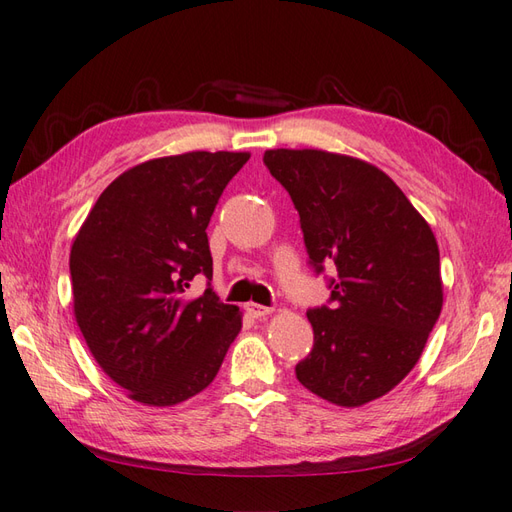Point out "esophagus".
Listing matches in <instances>:
<instances>
[{
    "instance_id": "1",
    "label": "esophagus",
    "mask_w": 512,
    "mask_h": 512,
    "mask_svg": "<svg viewBox=\"0 0 512 512\" xmlns=\"http://www.w3.org/2000/svg\"><path fill=\"white\" fill-rule=\"evenodd\" d=\"M246 312H248L253 319H264V317H268L270 312H273V308L259 306V303H246Z\"/></svg>"
}]
</instances>
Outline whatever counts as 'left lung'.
<instances>
[{
    "label": "left lung",
    "instance_id": "obj_1",
    "mask_svg": "<svg viewBox=\"0 0 512 512\" xmlns=\"http://www.w3.org/2000/svg\"><path fill=\"white\" fill-rule=\"evenodd\" d=\"M264 165L295 209L310 264L336 266L332 306L308 310L312 352L299 383L361 407L405 378L442 310L440 250L427 220L385 171L323 149H268Z\"/></svg>",
    "mask_w": 512,
    "mask_h": 512
}]
</instances>
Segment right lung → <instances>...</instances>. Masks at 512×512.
<instances>
[{
	"mask_svg": "<svg viewBox=\"0 0 512 512\" xmlns=\"http://www.w3.org/2000/svg\"><path fill=\"white\" fill-rule=\"evenodd\" d=\"M246 151H189L121 173L92 206L70 250L74 317L94 361L127 396L173 407L213 383L242 312L211 288L206 226Z\"/></svg>",
	"mask_w": 512,
	"mask_h": 512,
	"instance_id": "right-lung-1",
	"label": "right lung"
}]
</instances>
